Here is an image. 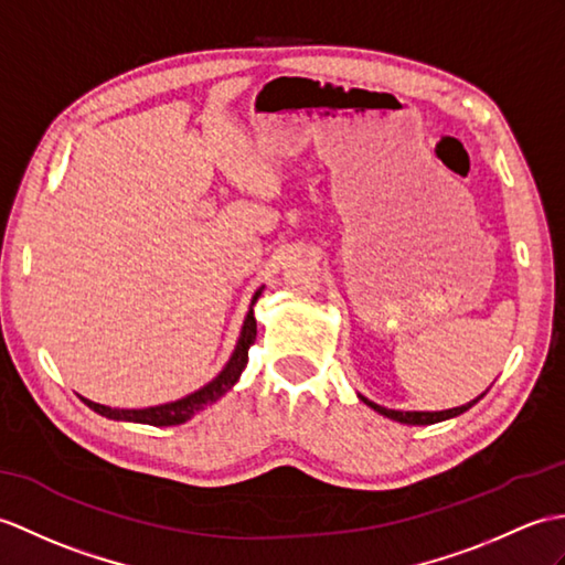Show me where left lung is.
Masks as SVG:
<instances>
[{"mask_svg": "<svg viewBox=\"0 0 565 565\" xmlns=\"http://www.w3.org/2000/svg\"><path fill=\"white\" fill-rule=\"evenodd\" d=\"M483 395H479L477 399H471L462 406H455V409H445V412H395V409H385V406H380L371 399L361 397L365 404L373 406V409L377 414H383L387 418H392V422H399V424H409V426H428V424H438V422H445V418H452V416H460L462 412H467L469 406H475Z\"/></svg>", "mask_w": 565, "mask_h": 565, "instance_id": "8db88e82", "label": "left lung"}]
</instances>
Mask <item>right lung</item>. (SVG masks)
<instances>
[{"label": "right lung", "instance_id": "1", "mask_svg": "<svg viewBox=\"0 0 565 565\" xmlns=\"http://www.w3.org/2000/svg\"><path fill=\"white\" fill-rule=\"evenodd\" d=\"M262 294V288L255 294L253 298V306L257 303V298ZM255 337H257V322H255V315L253 308L247 312L245 324H243V332L238 339V347H235L231 361L226 363V369H223L212 383L204 385L202 390L192 392V395L182 397L178 402H168V404H159V406H147V409H115V406H105V404H96L90 399H84L86 406L90 409L98 412L100 416H108V418H117V422H137V424H149V426H178V424H185L188 418H192L196 412L204 409V406L214 404L218 397L226 395V392L238 383V377L243 373V369L247 365V351L255 344Z\"/></svg>", "mask_w": 565, "mask_h": 565}]
</instances>
